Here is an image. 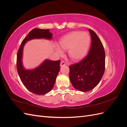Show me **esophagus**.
I'll list each match as a JSON object with an SVG mask.
<instances>
[{"label":"esophagus","instance_id":"obj_1","mask_svg":"<svg viewBox=\"0 0 127 127\" xmlns=\"http://www.w3.org/2000/svg\"><path fill=\"white\" fill-rule=\"evenodd\" d=\"M66 63L64 61H62L60 63V66L62 67V66H66Z\"/></svg>","mask_w":127,"mask_h":127}]
</instances>
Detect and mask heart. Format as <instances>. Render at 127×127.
<instances>
[{"instance_id":"1","label":"heart","mask_w":127,"mask_h":127,"mask_svg":"<svg viewBox=\"0 0 127 127\" xmlns=\"http://www.w3.org/2000/svg\"><path fill=\"white\" fill-rule=\"evenodd\" d=\"M91 43V37L87 32H72L64 36L59 44L64 49H68V55L73 60H78L86 55ZM57 52L63 55V51L58 48Z\"/></svg>"}]
</instances>
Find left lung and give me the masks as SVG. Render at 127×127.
I'll return each mask as SVG.
<instances>
[{"label": "left lung", "instance_id": "1", "mask_svg": "<svg viewBox=\"0 0 127 127\" xmlns=\"http://www.w3.org/2000/svg\"><path fill=\"white\" fill-rule=\"evenodd\" d=\"M91 44L87 55L79 62L69 66V78L72 86L82 92L93 90L100 81L105 70V53L100 39L88 29Z\"/></svg>", "mask_w": 127, "mask_h": 127}]
</instances>
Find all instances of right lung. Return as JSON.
I'll return each instance as SVG.
<instances>
[{"label":"right lung","instance_id":"right-lung-1","mask_svg":"<svg viewBox=\"0 0 127 127\" xmlns=\"http://www.w3.org/2000/svg\"><path fill=\"white\" fill-rule=\"evenodd\" d=\"M52 36L49 29H34L22 41L17 51L16 67L20 78L27 89L37 95H44L52 89L60 70V61L46 60L39 67L31 70H26L22 63L23 49L26 42L30 40L51 39Z\"/></svg>","mask_w":127,"mask_h":127}]
</instances>
